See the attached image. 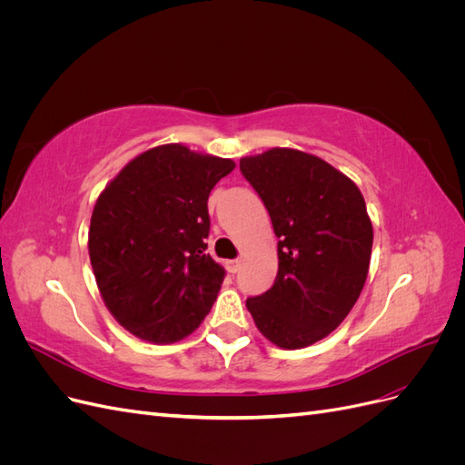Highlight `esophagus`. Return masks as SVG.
<instances>
[{"label": "esophagus", "instance_id": "obj_1", "mask_svg": "<svg viewBox=\"0 0 465 465\" xmlns=\"http://www.w3.org/2000/svg\"><path fill=\"white\" fill-rule=\"evenodd\" d=\"M227 270H229V273H236L238 270H241V260H229Z\"/></svg>", "mask_w": 465, "mask_h": 465}]
</instances>
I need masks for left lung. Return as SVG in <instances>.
I'll return each mask as SVG.
<instances>
[{"label": "left lung", "mask_w": 465, "mask_h": 465, "mask_svg": "<svg viewBox=\"0 0 465 465\" xmlns=\"http://www.w3.org/2000/svg\"><path fill=\"white\" fill-rule=\"evenodd\" d=\"M241 171L279 238L275 283L246 308L273 345L308 347L340 326L367 281L374 236L367 203L353 180L299 149L250 154Z\"/></svg>", "instance_id": "1"}]
</instances>
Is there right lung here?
<instances>
[{
	"label": "right lung",
	"instance_id": "obj_1",
	"mask_svg": "<svg viewBox=\"0 0 465 465\" xmlns=\"http://www.w3.org/2000/svg\"><path fill=\"white\" fill-rule=\"evenodd\" d=\"M234 166L166 143L137 154L98 195L89 229L96 287L139 340H184L213 306L224 267L205 252L207 200Z\"/></svg>",
	"mask_w": 465,
	"mask_h": 465
}]
</instances>
